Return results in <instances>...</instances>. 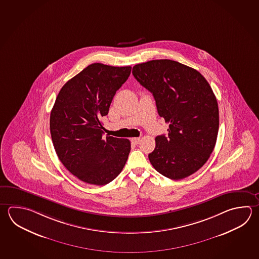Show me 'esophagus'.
<instances>
[{
    "mask_svg": "<svg viewBox=\"0 0 259 259\" xmlns=\"http://www.w3.org/2000/svg\"><path fill=\"white\" fill-rule=\"evenodd\" d=\"M131 142H132L134 145H137V144H139V142H140V138H138V137H134L131 139Z\"/></svg>",
    "mask_w": 259,
    "mask_h": 259,
    "instance_id": "1",
    "label": "esophagus"
}]
</instances>
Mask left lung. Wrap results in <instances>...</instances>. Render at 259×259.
I'll return each instance as SVG.
<instances>
[{"instance_id": "8db88e82", "label": "left lung", "mask_w": 259, "mask_h": 259, "mask_svg": "<svg viewBox=\"0 0 259 259\" xmlns=\"http://www.w3.org/2000/svg\"><path fill=\"white\" fill-rule=\"evenodd\" d=\"M132 72L169 124L148 155L152 166L174 181L191 176L209 159L218 136L219 109L210 84L194 68L170 59L137 64Z\"/></svg>"}]
</instances>
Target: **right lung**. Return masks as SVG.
<instances>
[{
    "instance_id": "obj_1",
    "label": "right lung",
    "mask_w": 259,
    "mask_h": 259,
    "mask_svg": "<svg viewBox=\"0 0 259 259\" xmlns=\"http://www.w3.org/2000/svg\"><path fill=\"white\" fill-rule=\"evenodd\" d=\"M131 67L89 65L60 90L50 113V134L59 160L78 180L110 183L121 173L131 150L128 139L103 137L102 119Z\"/></svg>"
}]
</instances>
